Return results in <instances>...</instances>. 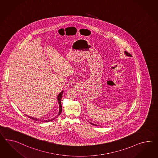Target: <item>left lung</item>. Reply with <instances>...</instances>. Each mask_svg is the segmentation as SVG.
Instances as JSON below:
<instances>
[{
  "label": "left lung",
  "mask_w": 158,
  "mask_h": 158,
  "mask_svg": "<svg viewBox=\"0 0 158 158\" xmlns=\"http://www.w3.org/2000/svg\"><path fill=\"white\" fill-rule=\"evenodd\" d=\"M124 53H125V54H126L127 56H128V57H131V56H131V55L130 54V53H128L127 52H125ZM90 123V124H91L92 125H93V126H97V125H96V124H93V123Z\"/></svg>",
  "instance_id": "8db88e82"
}]
</instances>
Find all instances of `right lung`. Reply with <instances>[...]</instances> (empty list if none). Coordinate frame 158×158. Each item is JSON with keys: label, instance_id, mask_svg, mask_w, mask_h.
Masks as SVG:
<instances>
[{"label": "right lung", "instance_id": "right-lung-1", "mask_svg": "<svg viewBox=\"0 0 158 158\" xmlns=\"http://www.w3.org/2000/svg\"><path fill=\"white\" fill-rule=\"evenodd\" d=\"M63 92H64V91H62L61 92L59 93V94L58 95V96H57V100H58V104H59V106H60V109H59V112L58 113V114L57 115V116H58L60 114H61V112H62V105H61V98H62V94H63ZM26 116H27V115H26ZM57 116L56 117V118L57 117ZM28 117L29 118H30L31 119H32V120H35V121H38L39 119L38 118H35V117H32L31 116H28ZM54 119H55V118H53L52 119H50V120H44V122H49L50 121H52ZM43 120H42V122Z\"/></svg>", "mask_w": 158, "mask_h": 158}]
</instances>
